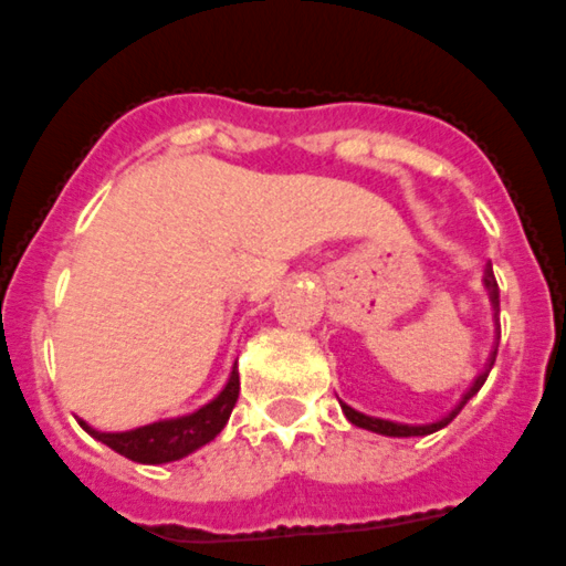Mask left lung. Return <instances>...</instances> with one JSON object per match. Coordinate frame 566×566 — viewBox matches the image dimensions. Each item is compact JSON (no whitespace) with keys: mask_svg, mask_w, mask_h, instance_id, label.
<instances>
[{"mask_svg":"<svg viewBox=\"0 0 566 566\" xmlns=\"http://www.w3.org/2000/svg\"><path fill=\"white\" fill-rule=\"evenodd\" d=\"M483 284H485V290H489L491 310H494V321H497V315H500V287H497V279H494V271H491V265H485V273H483ZM497 340H500V337H497ZM494 360H497V343H494V348H491V355H489V363H485V368H483V371L478 374V379H474V382L469 385V390H467V394H463V399H461V402H458L455 408L450 410V413L443 416V419L432 421V424H399V421L377 419V416H366V413H360V410L348 408L346 402H340V408H343V413H346V419L352 421V424H355V427H363V430L379 432V436H390V438L430 436V432H436V430H441V427H447V424H450V421L455 419L458 413H461V410H463V405H467L469 399H472V396L478 394L480 388H483V382H485V377H489V371H491V366H494Z\"/></svg>","mask_w":566,"mask_h":566,"instance_id":"1","label":"left lung"}]
</instances>
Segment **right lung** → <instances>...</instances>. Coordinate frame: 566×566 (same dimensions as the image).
I'll return each mask as SVG.
<instances>
[{
    "instance_id": "obj_1",
    "label": "right lung",
    "mask_w": 566,
    "mask_h": 566,
    "mask_svg": "<svg viewBox=\"0 0 566 566\" xmlns=\"http://www.w3.org/2000/svg\"><path fill=\"white\" fill-rule=\"evenodd\" d=\"M237 396H240V374L237 366L231 368V377L226 382V388L220 390L209 405H203L200 410L189 416H178V419H164L153 421V424L136 427L128 432H99L94 427H88L86 421H81L83 430L92 438L103 441L105 447H111L119 455L130 458L136 463H170L181 461L189 452L200 450L203 443L214 441L220 436V430L229 421L231 410L237 405Z\"/></svg>"
}]
</instances>
